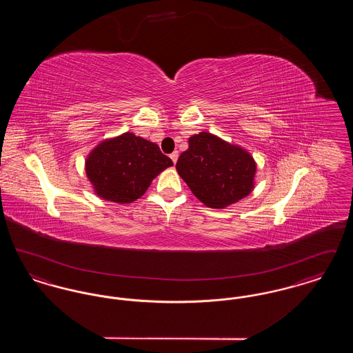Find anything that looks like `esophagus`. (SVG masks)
Segmentation results:
<instances>
[{"label":"esophagus","instance_id":"esophagus-1","mask_svg":"<svg viewBox=\"0 0 353 353\" xmlns=\"http://www.w3.org/2000/svg\"><path fill=\"white\" fill-rule=\"evenodd\" d=\"M169 157L172 159V161H173V164H176L177 163V159H179V152L174 151L172 152L170 154H169Z\"/></svg>","mask_w":353,"mask_h":353}]
</instances>
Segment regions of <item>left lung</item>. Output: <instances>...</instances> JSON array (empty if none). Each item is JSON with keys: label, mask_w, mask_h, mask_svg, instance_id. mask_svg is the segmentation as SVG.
<instances>
[{"label": "left lung", "mask_w": 353, "mask_h": 353, "mask_svg": "<svg viewBox=\"0 0 353 353\" xmlns=\"http://www.w3.org/2000/svg\"><path fill=\"white\" fill-rule=\"evenodd\" d=\"M176 169L202 203L222 209L252 193L256 164L243 148L200 132L189 137Z\"/></svg>", "instance_id": "1"}]
</instances>
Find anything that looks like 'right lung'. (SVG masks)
I'll return each instance as SVG.
<instances>
[{
	"label": "right lung",
	"mask_w": 353,
	"mask_h": 353,
	"mask_svg": "<svg viewBox=\"0 0 353 353\" xmlns=\"http://www.w3.org/2000/svg\"><path fill=\"white\" fill-rule=\"evenodd\" d=\"M172 165L157 144L125 132L101 141L91 151L85 173L101 199L130 203L140 199L152 180Z\"/></svg>",
	"instance_id": "1"
}]
</instances>
